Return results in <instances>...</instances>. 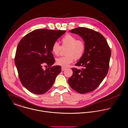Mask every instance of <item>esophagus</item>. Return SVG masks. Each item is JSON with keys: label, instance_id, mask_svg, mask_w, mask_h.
<instances>
[{"label": "esophagus", "instance_id": "1", "mask_svg": "<svg viewBox=\"0 0 128 128\" xmlns=\"http://www.w3.org/2000/svg\"><path fill=\"white\" fill-rule=\"evenodd\" d=\"M66 68H64V67H62V68H61V70H62V71H64L65 69H66Z\"/></svg>", "mask_w": 128, "mask_h": 128}]
</instances>
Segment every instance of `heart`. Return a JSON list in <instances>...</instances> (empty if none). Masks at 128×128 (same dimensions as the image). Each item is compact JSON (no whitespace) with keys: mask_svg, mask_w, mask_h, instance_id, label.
Returning <instances> with one entry per match:
<instances>
[{"mask_svg":"<svg viewBox=\"0 0 128 128\" xmlns=\"http://www.w3.org/2000/svg\"><path fill=\"white\" fill-rule=\"evenodd\" d=\"M62 47L57 42H54L51 46V51L53 54L58 56L62 48L67 47L65 56L58 58L56 60V64L62 67H67L75 59L78 60L83 56L86 50L84 42L77 40L74 35L67 34L62 38Z\"/></svg>","mask_w":128,"mask_h":128,"instance_id":"obj_1","label":"heart"}]
</instances>
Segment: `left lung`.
<instances>
[{
  "label": "left lung",
  "mask_w": 128,
  "mask_h": 128,
  "mask_svg": "<svg viewBox=\"0 0 128 128\" xmlns=\"http://www.w3.org/2000/svg\"><path fill=\"white\" fill-rule=\"evenodd\" d=\"M70 32L80 36L84 42V54L75 66L84 68H72L73 75L68 80L70 86L80 94L94 91L108 73L111 50L100 33L92 29L78 27Z\"/></svg>",
  "instance_id": "obj_1"
}]
</instances>
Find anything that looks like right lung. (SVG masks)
Here are the masks:
<instances>
[{
	"label": "right lung",
	"mask_w": 128,
	"mask_h": 128,
	"mask_svg": "<svg viewBox=\"0 0 128 128\" xmlns=\"http://www.w3.org/2000/svg\"><path fill=\"white\" fill-rule=\"evenodd\" d=\"M66 32L38 29L26 34L19 42L15 64L22 84L32 93L42 94L48 92L60 73L61 66H52L55 59L51 46ZM44 65L49 67L44 70Z\"/></svg>",
	"instance_id": "right-lung-1"
}]
</instances>
